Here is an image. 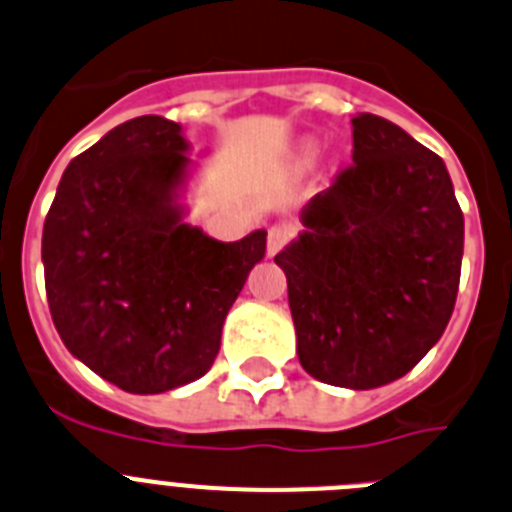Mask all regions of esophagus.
I'll return each mask as SVG.
<instances>
[{
	"instance_id": "1",
	"label": "esophagus",
	"mask_w": 512,
	"mask_h": 512,
	"mask_svg": "<svg viewBox=\"0 0 512 512\" xmlns=\"http://www.w3.org/2000/svg\"><path fill=\"white\" fill-rule=\"evenodd\" d=\"M290 237H293V229H290L288 224H272V227L267 229V255H278V252L288 245Z\"/></svg>"
}]
</instances>
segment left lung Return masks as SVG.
Masks as SVG:
<instances>
[{
  "instance_id": "1",
  "label": "left lung",
  "mask_w": 512,
  "mask_h": 512,
  "mask_svg": "<svg viewBox=\"0 0 512 512\" xmlns=\"http://www.w3.org/2000/svg\"><path fill=\"white\" fill-rule=\"evenodd\" d=\"M353 161L303 209L275 255L303 369L323 384L376 389L442 338L460 288L465 219L444 161L391 121L351 118Z\"/></svg>"
}]
</instances>
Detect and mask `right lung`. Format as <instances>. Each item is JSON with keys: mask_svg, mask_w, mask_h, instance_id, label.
<instances>
[{"mask_svg": "<svg viewBox=\"0 0 512 512\" xmlns=\"http://www.w3.org/2000/svg\"><path fill=\"white\" fill-rule=\"evenodd\" d=\"M189 143L179 123L141 116L70 161L42 229L52 323L100 379L161 394L199 379L265 229L217 242L174 204Z\"/></svg>", "mask_w": 512, "mask_h": 512, "instance_id": "1", "label": "right lung"}]
</instances>
